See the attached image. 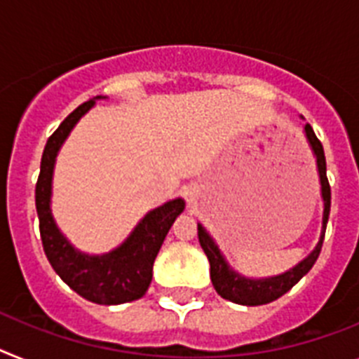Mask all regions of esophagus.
<instances>
[{
    "label": "esophagus",
    "instance_id": "34e87169",
    "mask_svg": "<svg viewBox=\"0 0 359 359\" xmlns=\"http://www.w3.org/2000/svg\"><path fill=\"white\" fill-rule=\"evenodd\" d=\"M182 195H184L186 203H188L189 206H194V204L197 203V197H198V189L195 188V186H186V188L182 189Z\"/></svg>",
    "mask_w": 359,
    "mask_h": 359
}]
</instances>
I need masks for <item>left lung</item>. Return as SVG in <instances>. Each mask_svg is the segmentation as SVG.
Wrapping results in <instances>:
<instances>
[{
  "mask_svg": "<svg viewBox=\"0 0 359 359\" xmlns=\"http://www.w3.org/2000/svg\"><path fill=\"white\" fill-rule=\"evenodd\" d=\"M305 137L310 149H312V153H314L316 156V165H318L321 198H323V219H321V233H319L318 245L314 246V250H312L305 259H301L296 266H292L287 272L277 273V276L270 277L243 276V273H239L228 264L224 254H222L221 248L217 246L213 237L210 236L206 228L198 222V243H201L204 254H206L208 261H210V277H212L213 287H215L219 296L231 301V303L246 306H257L272 303L277 297L285 296V294L299 281L301 277L306 276V273L310 272V268L314 266V263L318 261L321 246H323L328 215H330V186H328L327 179V161H325L323 146H321V142H319L318 137H316L314 129L310 128V123L305 126Z\"/></svg>",
  "mask_w": 359,
  "mask_h": 359,
  "instance_id": "1",
  "label": "left lung"
}]
</instances>
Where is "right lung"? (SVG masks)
Here are the masks:
<instances>
[{
    "label": "right lung",
    "mask_w": 359,
    "mask_h": 359,
    "mask_svg": "<svg viewBox=\"0 0 359 359\" xmlns=\"http://www.w3.org/2000/svg\"><path fill=\"white\" fill-rule=\"evenodd\" d=\"M95 96L72 111L47 140L41 155L40 177L36 184V210L40 219V236L50 266L78 296L98 305H122L140 299L149 288L153 263L175 219L184 212V198H173L155 208L138 221L122 245L105 254H86L72 245L58 228L50 210L53 175L56 156L80 118L91 109Z\"/></svg>",
    "instance_id": "add662e5"
}]
</instances>
